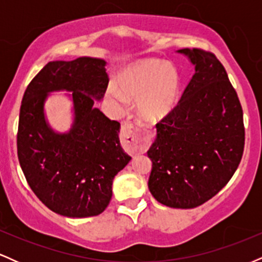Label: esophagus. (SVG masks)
I'll use <instances>...</instances> for the list:
<instances>
[{
	"label": "esophagus",
	"mask_w": 262,
	"mask_h": 262,
	"mask_svg": "<svg viewBox=\"0 0 262 262\" xmlns=\"http://www.w3.org/2000/svg\"><path fill=\"white\" fill-rule=\"evenodd\" d=\"M122 137L124 146L128 151H144L149 145V135L144 134L130 119H127L122 125Z\"/></svg>",
	"instance_id": "esophagus-1"
}]
</instances>
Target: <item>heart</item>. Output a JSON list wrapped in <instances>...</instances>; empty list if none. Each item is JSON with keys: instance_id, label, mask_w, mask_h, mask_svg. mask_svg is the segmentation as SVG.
<instances>
[{"instance_id": "obj_1", "label": "heart", "mask_w": 262, "mask_h": 262, "mask_svg": "<svg viewBox=\"0 0 262 262\" xmlns=\"http://www.w3.org/2000/svg\"><path fill=\"white\" fill-rule=\"evenodd\" d=\"M107 91L108 100L123 107L127 98H138L141 116L159 121L172 112L179 101L180 77L176 69L155 59L144 60L125 68Z\"/></svg>"}]
</instances>
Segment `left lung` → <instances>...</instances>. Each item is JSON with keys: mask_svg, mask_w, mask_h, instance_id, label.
<instances>
[{"mask_svg": "<svg viewBox=\"0 0 262 262\" xmlns=\"http://www.w3.org/2000/svg\"><path fill=\"white\" fill-rule=\"evenodd\" d=\"M179 53L196 71L172 112L156 123L148 186L165 206L194 208L234 175L244 152L245 128L237 93L217 56L197 48Z\"/></svg>", "mask_w": 262, "mask_h": 262, "instance_id": "1", "label": "left lung"}]
</instances>
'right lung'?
<instances>
[{"instance_id": "add662e5", "label": "right lung", "mask_w": 262, "mask_h": 262, "mask_svg": "<svg viewBox=\"0 0 262 262\" xmlns=\"http://www.w3.org/2000/svg\"><path fill=\"white\" fill-rule=\"evenodd\" d=\"M106 62L95 58L50 61L29 82L19 111L17 154L29 187L45 206L70 218L98 215L112 198L114 176L130 161L119 124L98 108L108 86ZM73 91L75 122L54 134L43 118L46 93Z\"/></svg>"}]
</instances>
